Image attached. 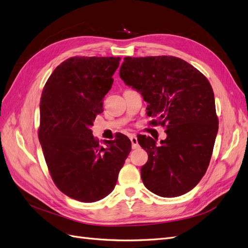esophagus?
<instances>
[{
    "mask_svg": "<svg viewBox=\"0 0 248 248\" xmlns=\"http://www.w3.org/2000/svg\"><path fill=\"white\" fill-rule=\"evenodd\" d=\"M130 140H131V146H132V149H137L140 147L139 145V141H138V138L134 136V134H131V136L129 137Z\"/></svg>",
    "mask_w": 248,
    "mask_h": 248,
    "instance_id": "esophagus-1",
    "label": "esophagus"
}]
</instances>
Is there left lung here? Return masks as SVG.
<instances>
[{
  "instance_id": "obj_1",
  "label": "left lung",
  "mask_w": 248,
  "mask_h": 248,
  "mask_svg": "<svg viewBox=\"0 0 248 248\" xmlns=\"http://www.w3.org/2000/svg\"><path fill=\"white\" fill-rule=\"evenodd\" d=\"M120 78L149 103L152 125L167 127V139L156 144L142 136L148 153L140 169L142 183L163 198L188 192L205 175L218 131L214 93L204 74L171 56L125 57Z\"/></svg>"
}]
</instances>
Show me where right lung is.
I'll list each match as a JSON object with an SVG mask.
<instances>
[{
    "instance_id": "right-lung-1",
    "label": "right lung",
    "mask_w": 248,
    "mask_h": 248,
    "mask_svg": "<svg viewBox=\"0 0 248 248\" xmlns=\"http://www.w3.org/2000/svg\"><path fill=\"white\" fill-rule=\"evenodd\" d=\"M120 57H73L50 74L40 100L38 138L58 188L82 202L114 190L120 170L131 151L124 134L101 147L91 127L103 111Z\"/></svg>"
}]
</instances>
